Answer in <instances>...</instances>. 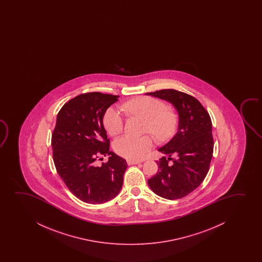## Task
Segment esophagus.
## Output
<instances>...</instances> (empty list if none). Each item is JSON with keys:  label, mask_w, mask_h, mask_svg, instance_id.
Returning a JSON list of instances; mask_svg holds the SVG:
<instances>
[{"label": "esophagus", "mask_w": 262, "mask_h": 262, "mask_svg": "<svg viewBox=\"0 0 262 262\" xmlns=\"http://www.w3.org/2000/svg\"><path fill=\"white\" fill-rule=\"evenodd\" d=\"M141 161H138V160H132V159H128L127 160V164L129 165H137V164H140Z\"/></svg>", "instance_id": "esophagus-1"}]
</instances>
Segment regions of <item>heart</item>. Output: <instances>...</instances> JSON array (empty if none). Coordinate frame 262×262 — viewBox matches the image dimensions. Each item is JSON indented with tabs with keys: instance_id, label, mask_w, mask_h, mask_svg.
<instances>
[{
	"instance_id": "heart-1",
	"label": "heart",
	"mask_w": 262,
	"mask_h": 262,
	"mask_svg": "<svg viewBox=\"0 0 262 262\" xmlns=\"http://www.w3.org/2000/svg\"><path fill=\"white\" fill-rule=\"evenodd\" d=\"M122 108L129 115L147 120L146 132L154 134L158 140H165L172 136L177 126V116L167 109L166 104L150 97H139L123 104ZM104 128L111 136H116L123 130L124 120L121 112L116 108H108L103 119ZM154 145L151 135L134 137L125 135L114 142L117 154L132 160H139L147 155Z\"/></svg>"
}]
</instances>
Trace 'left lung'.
<instances>
[{
    "mask_svg": "<svg viewBox=\"0 0 262 262\" xmlns=\"http://www.w3.org/2000/svg\"><path fill=\"white\" fill-rule=\"evenodd\" d=\"M146 94L168 101L179 115L178 132L158 149L166 157L157 161L158 172L147 183L160 197L182 199L200 186L208 173L214 148L211 119L201 102L188 94L176 90Z\"/></svg>",
    "mask_w": 262,
    "mask_h": 262,
    "instance_id": "obj_1",
    "label": "left lung"
}]
</instances>
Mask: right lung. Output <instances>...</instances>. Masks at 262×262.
Segmentation results:
<instances>
[{
	"mask_svg": "<svg viewBox=\"0 0 262 262\" xmlns=\"http://www.w3.org/2000/svg\"><path fill=\"white\" fill-rule=\"evenodd\" d=\"M119 96L100 92L81 94L65 103L52 135L54 165L74 196L90 204L116 197L123 183L127 162L109 150L103 124L104 113ZM107 154L108 161L95 164Z\"/></svg>",
	"mask_w": 262,
	"mask_h": 262,
	"instance_id": "right-lung-1",
	"label": "right lung"
}]
</instances>
